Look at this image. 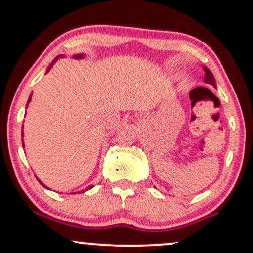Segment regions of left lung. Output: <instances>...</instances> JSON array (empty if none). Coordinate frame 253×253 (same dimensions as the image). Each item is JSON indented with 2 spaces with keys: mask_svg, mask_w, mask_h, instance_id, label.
I'll use <instances>...</instances> for the list:
<instances>
[{
  "mask_svg": "<svg viewBox=\"0 0 253 253\" xmlns=\"http://www.w3.org/2000/svg\"><path fill=\"white\" fill-rule=\"evenodd\" d=\"M203 70L206 71L205 77H203V82L207 83V84H211V85H213V86L215 85V80H214L213 74H211V72L208 70V69H206V68H203Z\"/></svg>",
  "mask_w": 253,
  "mask_h": 253,
  "instance_id": "8db88e82",
  "label": "left lung"
}]
</instances>
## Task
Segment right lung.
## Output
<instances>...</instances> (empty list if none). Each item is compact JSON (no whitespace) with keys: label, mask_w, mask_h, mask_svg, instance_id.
<instances>
[{"label":"right lung","mask_w":253,"mask_h":253,"mask_svg":"<svg viewBox=\"0 0 253 253\" xmlns=\"http://www.w3.org/2000/svg\"><path fill=\"white\" fill-rule=\"evenodd\" d=\"M76 58H82V56H76ZM56 60H57V58H56V59H54V62L52 63V64H54V63H56ZM50 68H52V65L50 66ZM30 101H31V97L28 98V102H30ZM91 188H92V185H90V187H89V189H91ZM82 193H84V190H82Z\"/></svg>","instance_id":"add662e5"}]
</instances>
